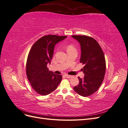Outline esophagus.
<instances>
[{"label": "esophagus", "instance_id": "esophagus-1", "mask_svg": "<svg viewBox=\"0 0 128 128\" xmlns=\"http://www.w3.org/2000/svg\"><path fill=\"white\" fill-rule=\"evenodd\" d=\"M64 76L66 77V78H72V76H71V75H67V74H65Z\"/></svg>", "mask_w": 128, "mask_h": 128}]
</instances>
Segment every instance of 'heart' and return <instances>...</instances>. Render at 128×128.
<instances>
[{
	"instance_id": "1",
	"label": "heart",
	"mask_w": 128,
	"mask_h": 128,
	"mask_svg": "<svg viewBox=\"0 0 128 128\" xmlns=\"http://www.w3.org/2000/svg\"><path fill=\"white\" fill-rule=\"evenodd\" d=\"M74 48V47L72 45H71V44L68 45V46H67V50L72 49V48Z\"/></svg>"
}]
</instances>
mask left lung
I'll list each match as a JSON object with an SVG mask.
<instances>
[{"label": "left lung", "instance_id": "8db88e82", "mask_svg": "<svg viewBox=\"0 0 128 128\" xmlns=\"http://www.w3.org/2000/svg\"><path fill=\"white\" fill-rule=\"evenodd\" d=\"M80 45V62L84 65L82 70L85 76L83 79L78 77L79 84L74 90L79 95L88 96L100 88L106 72V61L102 50L98 42L90 36L72 35Z\"/></svg>", "mask_w": 128, "mask_h": 128}]
</instances>
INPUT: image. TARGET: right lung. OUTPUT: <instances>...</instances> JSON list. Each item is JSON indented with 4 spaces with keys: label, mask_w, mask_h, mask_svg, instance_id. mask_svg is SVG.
I'll return each instance as SVG.
<instances>
[{
    "label": "right lung",
    "mask_w": 128,
    "mask_h": 128,
    "mask_svg": "<svg viewBox=\"0 0 128 128\" xmlns=\"http://www.w3.org/2000/svg\"><path fill=\"white\" fill-rule=\"evenodd\" d=\"M67 36L48 34L37 40L31 48L26 64V74L32 88L38 94L48 95L54 91L62 80V76L49 71L56 44Z\"/></svg>",
    "instance_id": "right-lung-1"
}]
</instances>
